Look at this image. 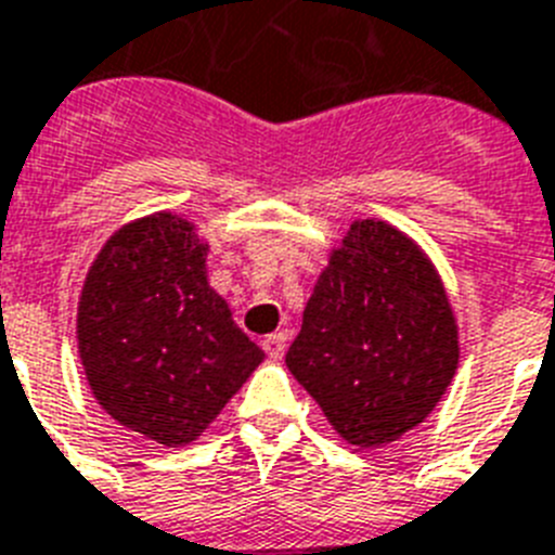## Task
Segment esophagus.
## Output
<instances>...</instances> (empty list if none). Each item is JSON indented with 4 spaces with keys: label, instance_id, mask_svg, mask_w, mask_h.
Masks as SVG:
<instances>
[{
    "label": "esophagus",
    "instance_id": "1",
    "mask_svg": "<svg viewBox=\"0 0 555 555\" xmlns=\"http://www.w3.org/2000/svg\"><path fill=\"white\" fill-rule=\"evenodd\" d=\"M262 347H264V352H268V356L273 358V361H279V358L285 356L287 333H285V330H279V333H270L268 338H264V341H262Z\"/></svg>",
    "mask_w": 555,
    "mask_h": 555
}]
</instances>
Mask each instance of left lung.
I'll return each instance as SVG.
<instances>
[{"mask_svg": "<svg viewBox=\"0 0 555 555\" xmlns=\"http://www.w3.org/2000/svg\"><path fill=\"white\" fill-rule=\"evenodd\" d=\"M457 319L426 250L384 220L333 248L285 356L330 426L378 449L435 412L460 364Z\"/></svg>", "mask_w": 555, "mask_h": 555, "instance_id": "obj_1", "label": "left lung"}]
</instances>
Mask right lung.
<instances>
[{
  "label": "right lung",
  "instance_id": "obj_1",
  "mask_svg": "<svg viewBox=\"0 0 555 555\" xmlns=\"http://www.w3.org/2000/svg\"><path fill=\"white\" fill-rule=\"evenodd\" d=\"M208 242L157 211L98 250L78 299V356L112 421L160 446L197 440L264 352L208 285Z\"/></svg>",
  "mask_w": 555,
  "mask_h": 555
}]
</instances>
